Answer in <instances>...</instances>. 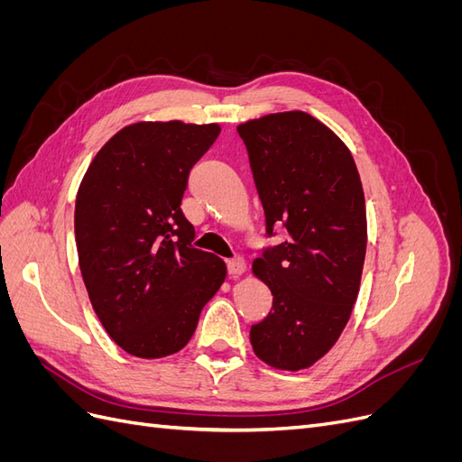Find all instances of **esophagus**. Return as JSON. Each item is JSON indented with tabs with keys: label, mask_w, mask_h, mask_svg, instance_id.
<instances>
[{
	"label": "esophagus",
	"mask_w": 462,
	"mask_h": 462,
	"mask_svg": "<svg viewBox=\"0 0 462 462\" xmlns=\"http://www.w3.org/2000/svg\"><path fill=\"white\" fill-rule=\"evenodd\" d=\"M227 272H229L231 277H236V275L245 273V272H246L245 260H243V258H233V260H229V262H227Z\"/></svg>",
	"instance_id": "esophagus-1"
}]
</instances>
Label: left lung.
I'll return each instance as SVG.
<instances>
[{"label": "left lung", "instance_id": "1", "mask_svg": "<svg viewBox=\"0 0 462 462\" xmlns=\"http://www.w3.org/2000/svg\"><path fill=\"white\" fill-rule=\"evenodd\" d=\"M248 152L265 233L287 241L253 262L273 304L250 328L265 365L297 372L339 339L358 297L366 256V204L353 153L316 117L283 111L236 127Z\"/></svg>", "mask_w": 462, "mask_h": 462}]
</instances>
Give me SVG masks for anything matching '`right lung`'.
<instances>
[{"label": "right lung", "instance_id": "right-lung-1", "mask_svg": "<svg viewBox=\"0 0 462 462\" xmlns=\"http://www.w3.org/2000/svg\"><path fill=\"white\" fill-rule=\"evenodd\" d=\"M219 125L141 121L96 153L75 204L79 265L92 309L123 351L179 353L204 304L226 282V262L192 246L180 202L192 165Z\"/></svg>", "mask_w": 462, "mask_h": 462}]
</instances>
